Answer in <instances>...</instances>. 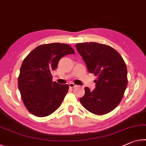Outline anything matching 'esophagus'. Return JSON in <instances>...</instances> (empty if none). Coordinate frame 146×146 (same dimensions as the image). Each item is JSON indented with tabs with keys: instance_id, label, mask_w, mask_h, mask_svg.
<instances>
[{
	"instance_id": "34e87169",
	"label": "esophagus",
	"mask_w": 146,
	"mask_h": 146,
	"mask_svg": "<svg viewBox=\"0 0 146 146\" xmlns=\"http://www.w3.org/2000/svg\"><path fill=\"white\" fill-rule=\"evenodd\" d=\"M69 86H70V88H76L77 86L75 84L73 83V82H71V83L69 84Z\"/></svg>"
}]
</instances>
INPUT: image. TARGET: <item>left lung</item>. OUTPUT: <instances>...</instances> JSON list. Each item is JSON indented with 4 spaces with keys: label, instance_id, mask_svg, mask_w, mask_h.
<instances>
[{
    "label": "left lung",
    "instance_id": "8db88e82",
    "mask_svg": "<svg viewBox=\"0 0 146 146\" xmlns=\"http://www.w3.org/2000/svg\"><path fill=\"white\" fill-rule=\"evenodd\" d=\"M75 46L89 72L97 76L96 89L91 91L86 87L80 103L95 115L112 111L121 102L127 88V71L124 60L114 48L106 44L85 42Z\"/></svg>",
    "mask_w": 146,
    "mask_h": 146
}]
</instances>
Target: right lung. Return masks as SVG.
Segmentation results:
<instances>
[{
    "instance_id": "1",
    "label": "right lung",
    "mask_w": 146,
    "mask_h": 146,
    "mask_svg": "<svg viewBox=\"0 0 146 146\" xmlns=\"http://www.w3.org/2000/svg\"><path fill=\"white\" fill-rule=\"evenodd\" d=\"M75 51L66 44H42L24 58L18 78V87L24 106L38 117L52 114L60 107L69 86L53 82L51 72L64 56Z\"/></svg>"
}]
</instances>
